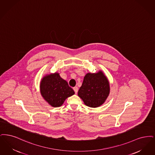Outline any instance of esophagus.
Listing matches in <instances>:
<instances>
[{
	"label": "esophagus",
	"instance_id": "esophagus-1",
	"mask_svg": "<svg viewBox=\"0 0 155 155\" xmlns=\"http://www.w3.org/2000/svg\"><path fill=\"white\" fill-rule=\"evenodd\" d=\"M73 89L74 90V93L76 94L78 93V87H74Z\"/></svg>",
	"mask_w": 155,
	"mask_h": 155
}]
</instances>
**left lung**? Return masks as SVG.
<instances>
[{
	"instance_id": "left-lung-1",
	"label": "left lung",
	"mask_w": 155,
	"mask_h": 155,
	"mask_svg": "<svg viewBox=\"0 0 155 155\" xmlns=\"http://www.w3.org/2000/svg\"><path fill=\"white\" fill-rule=\"evenodd\" d=\"M110 93V84L107 77L100 70L97 73H87L84 77L78 96L84 104L91 108L102 105Z\"/></svg>"
}]
</instances>
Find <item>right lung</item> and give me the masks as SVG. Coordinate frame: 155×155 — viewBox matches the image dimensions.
I'll return each instance as SVG.
<instances>
[{
    "label": "right lung",
    "mask_w": 155,
    "mask_h": 155,
    "mask_svg": "<svg viewBox=\"0 0 155 155\" xmlns=\"http://www.w3.org/2000/svg\"><path fill=\"white\" fill-rule=\"evenodd\" d=\"M40 92L43 99L53 107H61L65 100L74 94V90L58 72L46 74L40 82Z\"/></svg>",
    "instance_id": "obj_1"
}]
</instances>
